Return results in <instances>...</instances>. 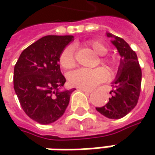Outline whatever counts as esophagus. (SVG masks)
<instances>
[{
    "label": "esophagus",
    "instance_id": "obj_1",
    "mask_svg": "<svg viewBox=\"0 0 155 155\" xmlns=\"http://www.w3.org/2000/svg\"><path fill=\"white\" fill-rule=\"evenodd\" d=\"M79 90L86 92V93H91L92 92V90H90V89H85V88H79Z\"/></svg>",
    "mask_w": 155,
    "mask_h": 155
}]
</instances>
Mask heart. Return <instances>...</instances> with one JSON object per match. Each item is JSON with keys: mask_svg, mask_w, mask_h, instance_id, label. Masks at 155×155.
<instances>
[{"mask_svg": "<svg viewBox=\"0 0 155 155\" xmlns=\"http://www.w3.org/2000/svg\"><path fill=\"white\" fill-rule=\"evenodd\" d=\"M88 46L99 55H105L108 52V47L101 40H91L88 42ZM101 64L107 66L110 72L116 68L117 61L113 58L101 56L100 58ZM59 64L64 70H71L75 64L74 50L72 46L66 47L59 55ZM107 79V73L103 68L95 69H80L69 74L68 81L71 85L78 88H92L97 84L104 81Z\"/></svg>", "mask_w": 155, "mask_h": 155, "instance_id": "b5f03b06", "label": "heart"}]
</instances>
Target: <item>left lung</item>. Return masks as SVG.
Instances as JSON below:
<instances>
[{
	"mask_svg": "<svg viewBox=\"0 0 155 155\" xmlns=\"http://www.w3.org/2000/svg\"><path fill=\"white\" fill-rule=\"evenodd\" d=\"M114 38L112 44L117 47L121 59L116 80L112 83L111 97L106 105L96 108L101 115L111 119H118L127 115L137 104L141 91L142 71L136 52L121 38L107 33Z\"/></svg>",
	"mask_w": 155,
	"mask_h": 155,
	"instance_id": "obj_1",
	"label": "left lung"
}]
</instances>
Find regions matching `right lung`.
<instances>
[{"label": "right lung", "instance_id": "add662e5", "mask_svg": "<svg viewBox=\"0 0 155 155\" xmlns=\"http://www.w3.org/2000/svg\"><path fill=\"white\" fill-rule=\"evenodd\" d=\"M73 36H46L20 54L13 83L24 112L36 122L47 125L60 118L75 89L60 91L66 81L62 74L59 55Z\"/></svg>", "mask_w": 155, "mask_h": 155}]
</instances>
